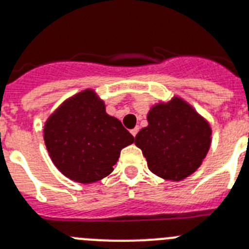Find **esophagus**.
<instances>
[{
  "label": "esophagus",
  "instance_id": "esophagus-1",
  "mask_svg": "<svg viewBox=\"0 0 249 249\" xmlns=\"http://www.w3.org/2000/svg\"><path fill=\"white\" fill-rule=\"evenodd\" d=\"M138 131H139V128H138V126H137V128L131 129V130H130V133H131V135H133V137H135V135L138 134Z\"/></svg>",
  "mask_w": 249,
  "mask_h": 249
}]
</instances>
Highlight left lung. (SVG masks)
I'll use <instances>...</instances> for the list:
<instances>
[{
	"mask_svg": "<svg viewBox=\"0 0 249 249\" xmlns=\"http://www.w3.org/2000/svg\"><path fill=\"white\" fill-rule=\"evenodd\" d=\"M148 126L135 137L149 170L164 179L181 181L201 166L212 142V128L178 97L148 112Z\"/></svg>",
	"mask_w": 249,
	"mask_h": 249,
	"instance_id": "8db88e82",
	"label": "left lung"
}]
</instances>
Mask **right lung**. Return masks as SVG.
<instances>
[{
  "instance_id": "add662e5",
  "label": "right lung",
  "mask_w": 249,
  "mask_h": 249,
  "mask_svg": "<svg viewBox=\"0 0 249 249\" xmlns=\"http://www.w3.org/2000/svg\"><path fill=\"white\" fill-rule=\"evenodd\" d=\"M44 141L58 170L81 183L100 181L114 171L120 150L134 137L116 118L106 114L105 104L92 89L67 100L47 120Z\"/></svg>"
}]
</instances>
